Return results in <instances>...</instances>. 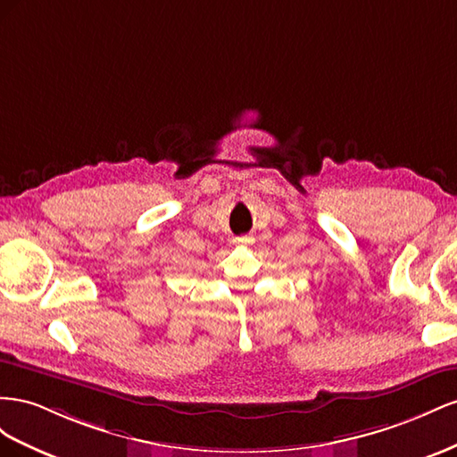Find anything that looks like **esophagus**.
Listing matches in <instances>:
<instances>
[{
    "instance_id": "obj_1",
    "label": "esophagus",
    "mask_w": 457,
    "mask_h": 457,
    "mask_svg": "<svg viewBox=\"0 0 457 457\" xmlns=\"http://www.w3.org/2000/svg\"><path fill=\"white\" fill-rule=\"evenodd\" d=\"M251 243H253V237H249V236H243V237L233 239V245H237V246H246V245H251Z\"/></svg>"
}]
</instances>
